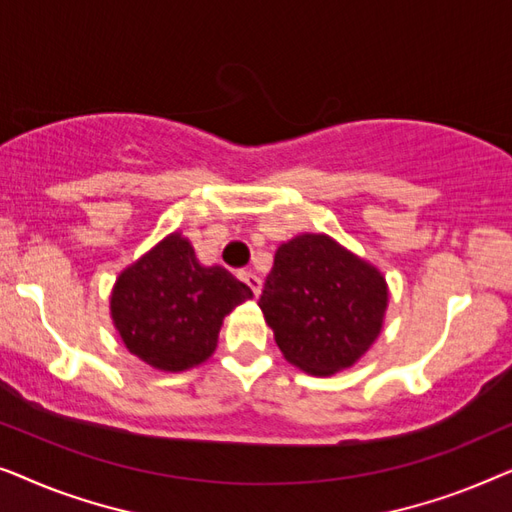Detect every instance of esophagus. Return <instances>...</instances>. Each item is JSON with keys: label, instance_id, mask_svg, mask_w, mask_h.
Segmentation results:
<instances>
[{"label": "esophagus", "instance_id": "obj_1", "mask_svg": "<svg viewBox=\"0 0 512 512\" xmlns=\"http://www.w3.org/2000/svg\"><path fill=\"white\" fill-rule=\"evenodd\" d=\"M240 279L244 284L249 286L251 291H254V296H258V293H261V277L256 275V272H251V270H242L240 272Z\"/></svg>", "mask_w": 512, "mask_h": 512}]
</instances>
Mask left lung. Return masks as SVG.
<instances>
[{"label": "left lung", "instance_id": "1", "mask_svg": "<svg viewBox=\"0 0 512 512\" xmlns=\"http://www.w3.org/2000/svg\"><path fill=\"white\" fill-rule=\"evenodd\" d=\"M387 300V284L373 265L331 237L298 235L277 249L258 307L286 361L324 377L368 352Z\"/></svg>", "mask_w": 512, "mask_h": 512}]
</instances>
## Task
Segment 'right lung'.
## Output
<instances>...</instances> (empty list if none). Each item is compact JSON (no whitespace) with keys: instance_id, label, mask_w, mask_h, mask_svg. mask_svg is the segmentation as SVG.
I'll return each instance as SVG.
<instances>
[{"instance_id":"1","label":"right lung","mask_w":512,"mask_h":512,"mask_svg":"<svg viewBox=\"0 0 512 512\" xmlns=\"http://www.w3.org/2000/svg\"><path fill=\"white\" fill-rule=\"evenodd\" d=\"M251 296L226 268L200 265L191 242L174 233L121 272L111 317L132 354L177 373L214 352L223 317Z\"/></svg>"}]
</instances>
